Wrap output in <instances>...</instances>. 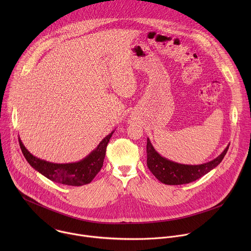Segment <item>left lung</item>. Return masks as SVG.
Instances as JSON below:
<instances>
[{"instance_id": "left-lung-1", "label": "left lung", "mask_w": 251, "mask_h": 251, "mask_svg": "<svg viewBox=\"0 0 251 251\" xmlns=\"http://www.w3.org/2000/svg\"><path fill=\"white\" fill-rule=\"evenodd\" d=\"M229 145L216 159L201 165H184L162 157L147 139V166L160 182L166 185H184L194 182L216 168L225 158Z\"/></svg>"}]
</instances>
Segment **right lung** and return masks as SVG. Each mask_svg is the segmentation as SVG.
Segmentation results:
<instances>
[{
    "label": "right lung",
    "instance_id": "obj_1",
    "mask_svg": "<svg viewBox=\"0 0 251 251\" xmlns=\"http://www.w3.org/2000/svg\"><path fill=\"white\" fill-rule=\"evenodd\" d=\"M114 131L107 135L99 143L97 148L84 159L76 163L69 164H54L39 159L26 150L20 138L19 143L25 160L34 170H37L52 182L76 187L89 184L101 170L105 158L106 147Z\"/></svg>",
    "mask_w": 251,
    "mask_h": 251
}]
</instances>
